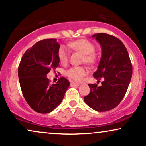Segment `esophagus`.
<instances>
[{
    "label": "esophagus",
    "instance_id": "obj_1",
    "mask_svg": "<svg viewBox=\"0 0 146 146\" xmlns=\"http://www.w3.org/2000/svg\"><path fill=\"white\" fill-rule=\"evenodd\" d=\"M70 85H71L72 87H74V86H78V85H80V83H75V82H71V83H70Z\"/></svg>",
    "mask_w": 146,
    "mask_h": 146
}]
</instances>
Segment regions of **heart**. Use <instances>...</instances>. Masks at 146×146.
<instances>
[{
	"label": "heart",
	"mask_w": 146,
	"mask_h": 146,
	"mask_svg": "<svg viewBox=\"0 0 146 146\" xmlns=\"http://www.w3.org/2000/svg\"><path fill=\"white\" fill-rule=\"evenodd\" d=\"M70 47L74 50L83 54L82 61L86 63L90 66H93L97 61V55L94 51L96 47L94 44L90 41L85 39H80L69 44ZM58 58L60 63L66 64L69 59V52L65 46H60L58 50ZM87 74V70L85 67L77 66L70 68L66 72L67 76L75 81H80Z\"/></svg>",
	"instance_id": "obj_1"
}]
</instances>
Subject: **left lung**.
Returning <instances> with one entry per match:
<instances>
[{"label": "left lung", "instance_id": "left-lung-1", "mask_svg": "<svg viewBox=\"0 0 146 146\" xmlns=\"http://www.w3.org/2000/svg\"><path fill=\"white\" fill-rule=\"evenodd\" d=\"M100 43L102 57L94 77L100 82L88 84L90 92L84 100L94 110L104 112L114 109L124 98L133 74V67L127 50L119 39L99 33L92 36Z\"/></svg>", "mask_w": 146, "mask_h": 146}]
</instances>
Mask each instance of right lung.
<instances>
[{
	"mask_svg": "<svg viewBox=\"0 0 146 146\" xmlns=\"http://www.w3.org/2000/svg\"><path fill=\"white\" fill-rule=\"evenodd\" d=\"M56 39L37 42L22 56L18 67L20 87L31 108L39 113H48L61 104L70 82L64 77L50 85L47 74L59 67Z\"/></svg>",
	"mask_w": 146,
	"mask_h": 146,
	"instance_id": "add662e5",
	"label": "right lung"
}]
</instances>
